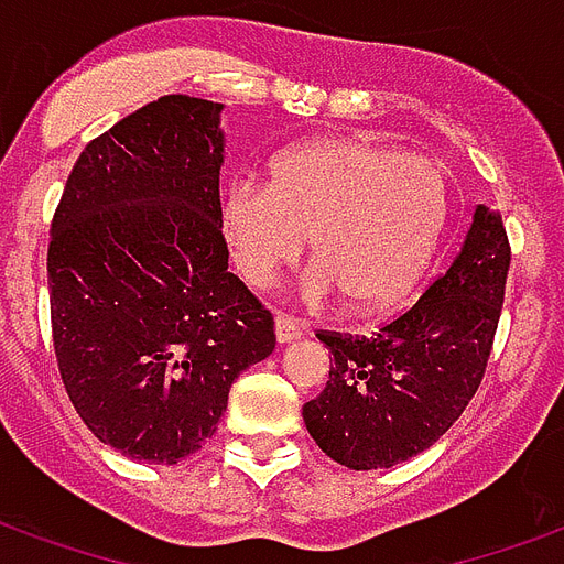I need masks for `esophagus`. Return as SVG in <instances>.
<instances>
[{"label":"esophagus","instance_id":"34e87169","mask_svg":"<svg viewBox=\"0 0 564 564\" xmlns=\"http://www.w3.org/2000/svg\"><path fill=\"white\" fill-rule=\"evenodd\" d=\"M274 334H278V343H292V339H299L304 334V325L299 319H292V316H278L274 319Z\"/></svg>","mask_w":564,"mask_h":564}]
</instances>
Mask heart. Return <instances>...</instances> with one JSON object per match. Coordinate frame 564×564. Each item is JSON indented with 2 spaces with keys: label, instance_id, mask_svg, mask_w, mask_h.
Wrapping results in <instances>:
<instances>
[{
  "label": "heart",
  "instance_id": "obj_1",
  "mask_svg": "<svg viewBox=\"0 0 564 564\" xmlns=\"http://www.w3.org/2000/svg\"><path fill=\"white\" fill-rule=\"evenodd\" d=\"M444 218L441 167L369 139L301 144L274 162L269 183L234 180L218 206L234 265L251 286H269L311 236L304 299L346 292L358 311H387L414 290Z\"/></svg>",
  "mask_w": 564,
  "mask_h": 564
}]
</instances>
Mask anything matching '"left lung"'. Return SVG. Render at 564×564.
<instances>
[{
    "instance_id": "left-lung-1",
    "label": "left lung",
    "mask_w": 564,
    "mask_h": 564,
    "mask_svg": "<svg viewBox=\"0 0 564 564\" xmlns=\"http://www.w3.org/2000/svg\"><path fill=\"white\" fill-rule=\"evenodd\" d=\"M511 248L502 218L476 206L449 269L372 334L322 330L328 384L304 405L307 432L351 470L408 462L435 444L482 384L500 322Z\"/></svg>"
}]
</instances>
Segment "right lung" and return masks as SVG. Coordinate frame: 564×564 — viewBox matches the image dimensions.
<instances>
[{
    "label": "right lung",
    "mask_w": 564,
    "mask_h": 564,
    "mask_svg": "<svg viewBox=\"0 0 564 564\" xmlns=\"http://www.w3.org/2000/svg\"><path fill=\"white\" fill-rule=\"evenodd\" d=\"M221 102L167 94L82 150L46 274L64 390L97 441L177 464L215 435L274 319L234 272L218 225Z\"/></svg>",
    "instance_id": "1"
}]
</instances>
